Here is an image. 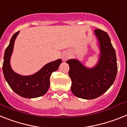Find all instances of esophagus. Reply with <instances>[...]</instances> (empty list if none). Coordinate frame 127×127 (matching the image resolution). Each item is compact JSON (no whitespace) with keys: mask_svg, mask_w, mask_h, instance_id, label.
<instances>
[{"mask_svg":"<svg viewBox=\"0 0 127 127\" xmlns=\"http://www.w3.org/2000/svg\"><path fill=\"white\" fill-rule=\"evenodd\" d=\"M62 59L64 61H66L70 59V55H69V54L67 52L64 53L62 55Z\"/></svg>","mask_w":127,"mask_h":127,"instance_id":"esophagus-1","label":"esophagus"}]
</instances>
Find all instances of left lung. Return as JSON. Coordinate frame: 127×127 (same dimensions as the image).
<instances>
[{
  "label": "left lung",
  "instance_id": "1",
  "mask_svg": "<svg viewBox=\"0 0 127 127\" xmlns=\"http://www.w3.org/2000/svg\"><path fill=\"white\" fill-rule=\"evenodd\" d=\"M95 35L98 41V61L93 68H88L78 59L67 61L69 76L71 80L73 94L82 99L91 100L106 92L114 83L116 77V56L110 37L106 32L95 29Z\"/></svg>",
  "mask_w": 127,
  "mask_h": 127
}]
</instances>
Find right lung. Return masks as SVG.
<instances>
[{
	"label": "right lung",
	"mask_w": 127,
	"mask_h": 127,
	"mask_svg": "<svg viewBox=\"0 0 127 127\" xmlns=\"http://www.w3.org/2000/svg\"><path fill=\"white\" fill-rule=\"evenodd\" d=\"M19 32L13 34L8 47L5 50L2 70L5 80L13 91L18 95L26 98H34L41 96L47 92L50 86L52 73L58 69L62 63L61 59L48 63L34 74L21 75L12 70L10 59L15 39Z\"/></svg>",
	"instance_id": "obj_1"
}]
</instances>
